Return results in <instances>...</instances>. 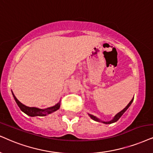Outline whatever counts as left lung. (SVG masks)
Here are the masks:
<instances>
[{
  "label": "left lung",
  "mask_w": 153,
  "mask_h": 153,
  "mask_svg": "<svg viewBox=\"0 0 153 153\" xmlns=\"http://www.w3.org/2000/svg\"><path fill=\"white\" fill-rule=\"evenodd\" d=\"M133 101V98L132 100H131V101L130 102H129V103L128 104V105H127L126 107L124 108V109H123V110H121V111H120V112H119V113H118L117 114H116L115 117L113 118V119H111V121H101V120L98 119V118H97L96 117H94V116H93V115L90 114H88V115L90 116L91 119L94 120V121H98V122H100V121H101V122L104 123H106V124H110V123H113L116 122V121H117L118 120H119V119H120V118H121V116H122V115L123 114H124V112H125L126 111L127 109H128V108L129 107H130V105H131V104H132Z\"/></svg>",
  "instance_id": "8db88e82"
}]
</instances>
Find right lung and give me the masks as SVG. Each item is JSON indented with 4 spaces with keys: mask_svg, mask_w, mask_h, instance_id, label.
Wrapping results in <instances>:
<instances>
[{
    "mask_svg": "<svg viewBox=\"0 0 153 153\" xmlns=\"http://www.w3.org/2000/svg\"><path fill=\"white\" fill-rule=\"evenodd\" d=\"M13 95L15 100V102H16L17 104L18 105V107H20V109H21V111L26 114L27 115L30 116V117H44V116L50 114L57 111V110L60 108V105H61V104H60V102H59V103H57L56 105L53 106V107L46 108V109H39V108H36V107H27V106H25V104L21 103V102L17 99L16 97L14 95V94L13 93Z\"/></svg>",
    "mask_w": 153,
    "mask_h": 153,
    "instance_id": "right-lung-1",
    "label": "right lung"
}]
</instances>
